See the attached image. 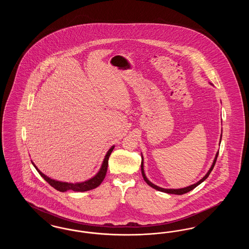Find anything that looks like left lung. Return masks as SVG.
Instances as JSON below:
<instances>
[{
    "instance_id": "obj_1",
    "label": "left lung",
    "mask_w": 249,
    "mask_h": 249,
    "mask_svg": "<svg viewBox=\"0 0 249 249\" xmlns=\"http://www.w3.org/2000/svg\"><path fill=\"white\" fill-rule=\"evenodd\" d=\"M221 137H222V134H221ZM221 140V139H220ZM217 156H218V152L215 154V157H214V160H213V164L211 166V168L209 169V171L207 172V174L203 177V178H201L200 181H198L197 183H195V184H193V185H191V186H189V187H187V188H183V189H178V190H174V189H163V188H160V187H158V186H156L154 185L153 183H151L146 177H145V175H144V171H143V160H142V162H141V171H142V178H143V180L146 182V184L148 185V186H150L151 188H153L155 190H159V191H161V192H166V193H169V194H177V195H182V194H185V193H187V192H189L190 190H194L197 186H199L201 183H202L206 178L209 177V175H210V173L212 172V170H213V166L215 164V161H216V159H217Z\"/></svg>"
}]
</instances>
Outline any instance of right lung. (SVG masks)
<instances>
[{"mask_svg":"<svg viewBox=\"0 0 249 249\" xmlns=\"http://www.w3.org/2000/svg\"><path fill=\"white\" fill-rule=\"evenodd\" d=\"M115 145H113L108 151H107V155L105 157V160L103 161V164L101 166V169L100 171L97 173V175H95V177H93L87 181H84L81 183H67V182H61V181H57V180H54V179H51L50 178L47 177L46 175H44L37 167L36 164L32 161V163L34 164V166L36 167L37 172L40 174V176L42 178H44L48 184L53 187L54 189H56L59 191L61 192H64V191H67V190H72V191H77V192H83V191H88V190H93L96 189L97 187H99L101 185V183L104 181V179L106 178V175H107V167H108V160H109V157L112 153L113 149H114Z\"/></svg>","mask_w":249,"mask_h":249,"instance_id":"1","label":"right lung"}]
</instances>
